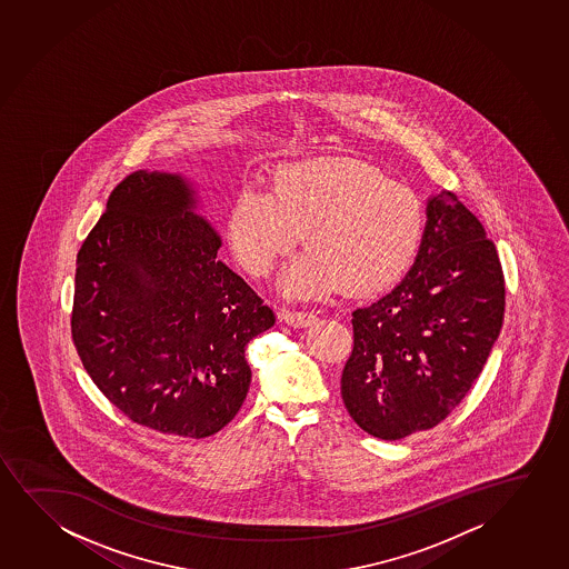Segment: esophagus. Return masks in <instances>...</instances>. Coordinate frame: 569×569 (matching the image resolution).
<instances>
[{"mask_svg": "<svg viewBox=\"0 0 569 569\" xmlns=\"http://www.w3.org/2000/svg\"><path fill=\"white\" fill-rule=\"evenodd\" d=\"M280 318L286 325L293 326V328H305L317 320V315L307 312V310L281 309Z\"/></svg>", "mask_w": 569, "mask_h": 569, "instance_id": "esophagus-1", "label": "esophagus"}]
</instances>
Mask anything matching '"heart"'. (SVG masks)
I'll list each match as a JSON object with an SVG mask.
<instances>
[{"label":"heart","mask_w":569,"mask_h":569,"mask_svg":"<svg viewBox=\"0 0 569 569\" xmlns=\"http://www.w3.org/2000/svg\"><path fill=\"white\" fill-rule=\"evenodd\" d=\"M425 223V202L411 187L353 158H320L281 168L270 189L237 192L228 237L244 272L262 278L303 231L309 249L280 280L289 299L340 288L372 296L413 264Z\"/></svg>","instance_id":"b5f03b06"}]
</instances>
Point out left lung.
Returning a JSON list of instances; mask_svg holds the SVG:
<instances>
[{
  "label": "left lung",
  "instance_id": "left-lung-1",
  "mask_svg": "<svg viewBox=\"0 0 569 569\" xmlns=\"http://www.w3.org/2000/svg\"><path fill=\"white\" fill-rule=\"evenodd\" d=\"M498 252L477 216L442 191L428 200L415 264L390 293L353 310L341 398L359 427L399 440L461 403L502 328Z\"/></svg>",
  "mask_w": 569,
  "mask_h": 569
}]
</instances>
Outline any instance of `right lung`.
Segmentation results:
<instances>
[{
  "label": "right lung",
  "instance_id": "right-lung-1",
  "mask_svg": "<svg viewBox=\"0 0 569 569\" xmlns=\"http://www.w3.org/2000/svg\"><path fill=\"white\" fill-rule=\"evenodd\" d=\"M178 173L139 170L111 191L77 254L71 333L82 367L129 421L207 438L243 406L244 347L272 309L218 257Z\"/></svg>",
  "mask_w": 569,
  "mask_h": 569
}]
</instances>
